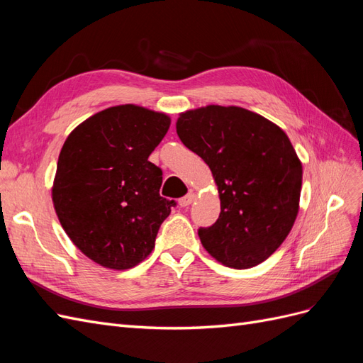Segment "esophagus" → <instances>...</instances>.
I'll return each mask as SVG.
<instances>
[{"instance_id":"1","label":"esophagus","mask_w":363,"mask_h":363,"mask_svg":"<svg viewBox=\"0 0 363 363\" xmlns=\"http://www.w3.org/2000/svg\"><path fill=\"white\" fill-rule=\"evenodd\" d=\"M195 199H196V195H195L194 192H189L188 195H184V196H183V199H180L179 204H180L182 207H188L189 204H192V203L195 201Z\"/></svg>"}]
</instances>
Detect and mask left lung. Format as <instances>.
<instances>
[{
	"label": "left lung",
	"instance_id": "left-lung-1",
	"mask_svg": "<svg viewBox=\"0 0 363 363\" xmlns=\"http://www.w3.org/2000/svg\"><path fill=\"white\" fill-rule=\"evenodd\" d=\"M175 128L208 164L221 200L216 223L199 230L206 251L235 269L267 260L300 208L303 164L288 135L259 113L216 104L180 113Z\"/></svg>",
	"mask_w": 363,
	"mask_h": 363
}]
</instances>
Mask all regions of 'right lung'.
<instances>
[{"label":"right lung","mask_w":363,"mask_h":363,"mask_svg":"<svg viewBox=\"0 0 363 363\" xmlns=\"http://www.w3.org/2000/svg\"><path fill=\"white\" fill-rule=\"evenodd\" d=\"M171 125L136 104L104 108L65 140L51 196L65 230L86 257L124 271L145 260L175 206L160 196L162 169L148 160Z\"/></svg>","instance_id":"obj_1"}]
</instances>
